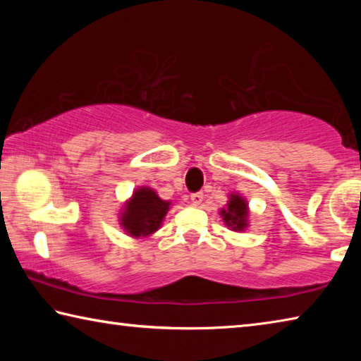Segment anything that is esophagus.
<instances>
[{
    "label": "esophagus",
    "instance_id": "1",
    "mask_svg": "<svg viewBox=\"0 0 361 361\" xmlns=\"http://www.w3.org/2000/svg\"><path fill=\"white\" fill-rule=\"evenodd\" d=\"M202 200H204V194H202V192H194V194H191V202H192V205L199 207L200 204H202Z\"/></svg>",
    "mask_w": 361,
    "mask_h": 361
}]
</instances>
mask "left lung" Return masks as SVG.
Segmentation results:
<instances>
[{
    "label": "left lung",
    "mask_w": 361,
    "mask_h": 361,
    "mask_svg": "<svg viewBox=\"0 0 361 361\" xmlns=\"http://www.w3.org/2000/svg\"><path fill=\"white\" fill-rule=\"evenodd\" d=\"M219 216L223 218L226 228H229L231 231H247L250 226V207L247 199L240 192H231L228 204L219 210Z\"/></svg>",
    "instance_id": "obj_1"
}]
</instances>
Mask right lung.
<instances>
[{"label": "right lung", "instance_id": "obj_1", "mask_svg": "<svg viewBox=\"0 0 361 361\" xmlns=\"http://www.w3.org/2000/svg\"><path fill=\"white\" fill-rule=\"evenodd\" d=\"M172 202L162 200L154 189L140 186L119 210V224L132 239H145L161 229Z\"/></svg>", "mask_w": 361, "mask_h": 361}]
</instances>
